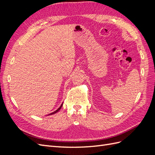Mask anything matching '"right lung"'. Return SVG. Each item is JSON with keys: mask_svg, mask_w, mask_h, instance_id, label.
<instances>
[{"mask_svg": "<svg viewBox=\"0 0 155 155\" xmlns=\"http://www.w3.org/2000/svg\"><path fill=\"white\" fill-rule=\"evenodd\" d=\"M62 106H63V103H62V104L61 105V106L58 108V109H57V110H55L54 112H51V113H50V114H49L48 116H49V115H51V114H55L56 113V112H58L60 109H61V108L62 107Z\"/></svg>", "mask_w": 155, "mask_h": 155, "instance_id": "right-lung-1", "label": "right lung"}]
</instances>
